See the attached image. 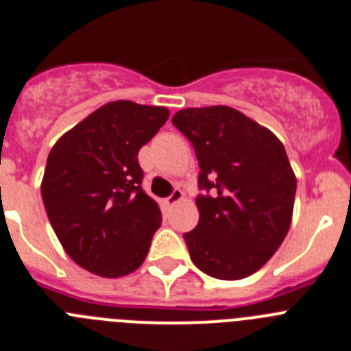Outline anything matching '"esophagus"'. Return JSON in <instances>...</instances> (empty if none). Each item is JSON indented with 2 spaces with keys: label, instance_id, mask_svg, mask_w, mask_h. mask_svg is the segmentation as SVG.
<instances>
[{
  "label": "esophagus",
  "instance_id": "34e87169",
  "mask_svg": "<svg viewBox=\"0 0 351 351\" xmlns=\"http://www.w3.org/2000/svg\"><path fill=\"white\" fill-rule=\"evenodd\" d=\"M182 197H184V193H182V191L178 188V190L172 191V195H170V197H167L165 200H163V204H165L167 207H170V206H173V204L181 202Z\"/></svg>",
  "mask_w": 351,
  "mask_h": 351
}]
</instances>
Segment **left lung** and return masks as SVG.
I'll return each instance as SVG.
<instances>
[{
	"instance_id": "8db88e82",
	"label": "left lung",
	"mask_w": 351,
	"mask_h": 351,
	"mask_svg": "<svg viewBox=\"0 0 351 351\" xmlns=\"http://www.w3.org/2000/svg\"><path fill=\"white\" fill-rule=\"evenodd\" d=\"M172 123L193 144L198 225L184 234L198 269L243 280L271 260L290 230L297 179L271 130L226 105L182 108Z\"/></svg>"
}]
</instances>
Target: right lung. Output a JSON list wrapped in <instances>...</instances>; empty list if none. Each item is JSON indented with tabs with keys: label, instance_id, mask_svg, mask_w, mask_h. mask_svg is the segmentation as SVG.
Listing matches in <instances>:
<instances>
[{
	"label": "right lung",
	"instance_id": "obj_1",
	"mask_svg": "<svg viewBox=\"0 0 351 351\" xmlns=\"http://www.w3.org/2000/svg\"><path fill=\"white\" fill-rule=\"evenodd\" d=\"M169 114L167 107L110 101L51 149L43 206L66 255L86 271L121 278L147 256L161 210L142 190L137 154Z\"/></svg>",
	"mask_w": 351,
	"mask_h": 351
}]
</instances>
